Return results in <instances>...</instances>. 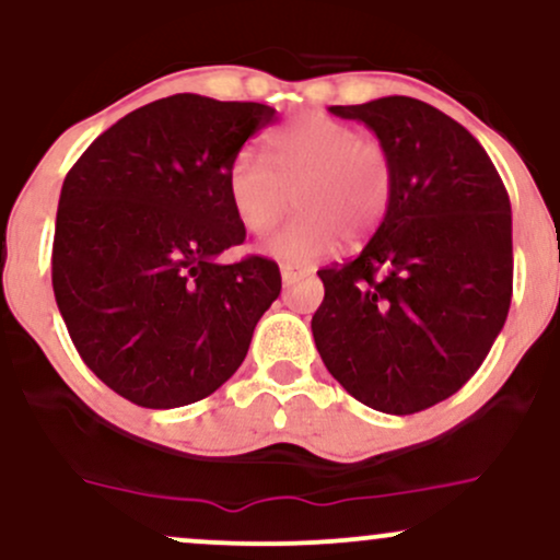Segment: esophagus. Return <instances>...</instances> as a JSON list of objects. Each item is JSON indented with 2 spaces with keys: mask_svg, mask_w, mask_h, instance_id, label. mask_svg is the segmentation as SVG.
I'll list each match as a JSON object with an SVG mask.
<instances>
[{
  "mask_svg": "<svg viewBox=\"0 0 560 560\" xmlns=\"http://www.w3.org/2000/svg\"><path fill=\"white\" fill-rule=\"evenodd\" d=\"M302 271H298V268H292V266H281V281H284V287H292L294 281H300L302 279Z\"/></svg>",
  "mask_w": 560,
  "mask_h": 560,
  "instance_id": "1",
  "label": "esophagus"
}]
</instances>
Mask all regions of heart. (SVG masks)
<instances>
[{
  "label": "heart",
  "instance_id": "1",
  "mask_svg": "<svg viewBox=\"0 0 560 560\" xmlns=\"http://www.w3.org/2000/svg\"><path fill=\"white\" fill-rule=\"evenodd\" d=\"M268 166L249 152L231 160L229 202L249 234H268L294 199L298 218L266 244L287 266H311L361 242L382 223L392 197V160L382 141L358 137L329 115L305 113L273 128L262 141Z\"/></svg>",
  "mask_w": 560,
  "mask_h": 560
}]
</instances>
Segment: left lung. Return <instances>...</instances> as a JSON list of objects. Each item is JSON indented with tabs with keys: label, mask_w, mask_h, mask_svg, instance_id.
Here are the masks:
<instances>
[{
	"label": "left lung",
	"mask_w": 560,
	"mask_h": 560,
	"mask_svg": "<svg viewBox=\"0 0 560 560\" xmlns=\"http://www.w3.org/2000/svg\"><path fill=\"white\" fill-rule=\"evenodd\" d=\"M329 113L376 133L392 160V197L361 255L318 271L313 339L355 400L419 413L464 387L503 329L511 202L485 147L427 102L382 96Z\"/></svg>",
	"instance_id": "left-lung-1"
}]
</instances>
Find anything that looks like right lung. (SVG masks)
<instances>
[{
	"label": "right lung",
	"mask_w": 560,
	"mask_h": 560,
	"mask_svg": "<svg viewBox=\"0 0 560 560\" xmlns=\"http://www.w3.org/2000/svg\"><path fill=\"white\" fill-rule=\"evenodd\" d=\"M273 118L260 102L165 96L100 133L62 182L57 307L83 363L141 408L213 395L279 298L273 260H218L244 242L229 165Z\"/></svg>",
	"instance_id": "add662e5"
}]
</instances>
